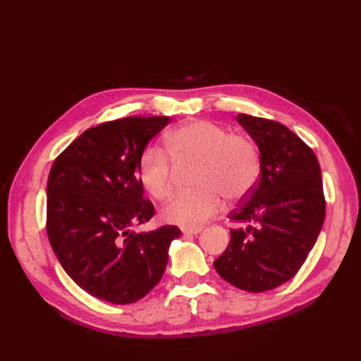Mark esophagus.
I'll return each mask as SVG.
<instances>
[{"label": "esophagus", "instance_id": "esophagus-1", "mask_svg": "<svg viewBox=\"0 0 361 361\" xmlns=\"http://www.w3.org/2000/svg\"><path fill=\"white\" fill-rule=\"evenodd\" d=\"M181 231H183V234H198V233H202V228L198 226V228H181Z\"/></svg>", "mask_w": 361, "mask_h": 361}]
</instances>
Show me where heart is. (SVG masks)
Returning a JSON list of instances; mask_svg holds the SVG:
<instances>
[{
  "label": "heart",
  "instance_id": "1",
  "mask_svg": "<svg viewBox=\"0 0 361 361\" xmlns=\"http://www.w3.org/2000/svg\"><path fill=\"white\" fill-rule=\"evenodd\" d=\"M166 149L176 164L198 163L195 192L176 195L161 209V220L169 225L198 228L221 206V197L237 202L255 188L260 173L256 145L225 127L209 121H192L173 128L166 136ZM142 188L166 200L173 188V166L159 147H147L137 161Z\"/></svg>",
  "mask_w": 361,
  "mask_h": 361
}]
</instances>
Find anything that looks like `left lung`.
<instances>
[{
  "label": "left lung",
  "mask_w": 361,
  "mask_h": 361,
  "mask_svg": "<svg viewBox=\"0 0 361 361\" xmlns=\"http://www.w3.org/2000/svg\"><path fill=\"white\" fill-rule=\"evenodd\" d=\"M260 153V176L229 219L242 225L214 267L231 286L260 293L293 278L323 228L326 200L315 153L276 121L239 114Z\"/></svg>",
  "instance_id": "1"
}]
</instances>
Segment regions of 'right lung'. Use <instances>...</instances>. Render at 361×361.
<instances>
[{"label":"right lung","mask_w":361,"mask_h":361,"mask_svg":"<svg viewBox=\"0 0 361 361\" xmlns=\"http://www.w3.org/2000/svg\"><path fill=\"white\" fill-rule=\"evenodd\" d=\"M169 116H132L85 130L60 153L46 188V231L60 265L88 295L140 301L161 281L181 231L135 233L155 208L144 198L137 161Z\"/></svg>","instance_id":"1"}]
</instances>
